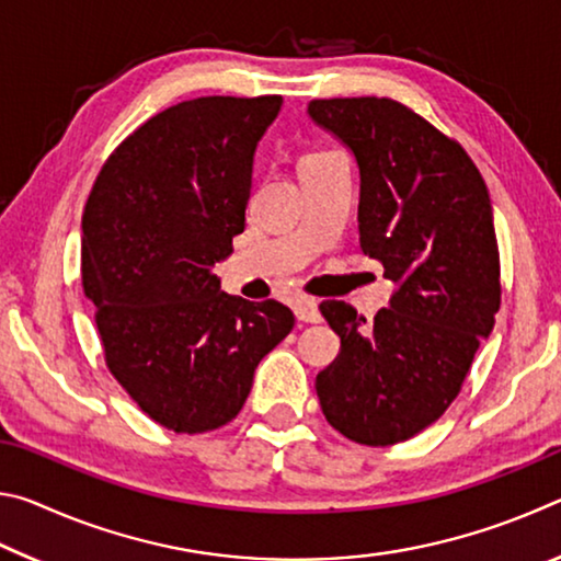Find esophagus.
Instances as JSON below:
<instances>
[{"label": "esophagus", "mask_w": 561, "mask_h": 561, "mask_svg": "<svg viewBox=\"0 0 561 561\" xmlns=\"http://www.w3.org/2000/svg\"><path fill=\"white\" fill-rule=\"evenodd\" d=\"M294 311H297V319L307 321V324H319V321H321L319 307H317L314 299H307V297L297 299V307H294Z\"/></svg>", "instance_id": "34e87169"}]
</instances>
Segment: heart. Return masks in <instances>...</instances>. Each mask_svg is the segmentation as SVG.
<instances>
[{"mask_svg":"<svg viewBox=\"0 0 561 561\" xmlns=\"http://www.w3.org/2000/svg\"><path fill=\"white\" fill-rule=\"evenodd\" d=\"M321 153H327V150H307V153H304V156L299 158V165H301V163H307V160H311V158L321 156Z\"/></svg>","mask_w":561,"mask_h":561,"instance_id":"1","label":"heart"}]
</instances>
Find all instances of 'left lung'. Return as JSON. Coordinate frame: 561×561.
Listing matches in <instances>:
<instances>
[{
  "mask_svg": "<svg viewBox=\"0 0 561 561\" xmlns=\"http://www.w3.org/2000/svg\"><path fill=\"white\" fill-rule=\"evenodd\" d=\"M319 126L354 150L360 250L398 284L368 324L346 301L319 311L341 339L317 376L331 428L396 445L458 398L500 311V250L488 185L458 140L388 96L314 99Z\"/></svg>",
  "mask_w": 561,
  "mask_h": 561,
  "instance_id": "1",
  "label": "left lung"
}]
</instances>
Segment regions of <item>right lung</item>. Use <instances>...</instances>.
<instances>
[{"label": "right lung", "mask_w": 561, "mask_h": 561, "mask_svg": "<svg viewBox=\"0 0 561 561\" xmlns=\"http://www.w3.org/2000/svg\"><path fill=\"white\" fill-rule=\"evenodd\" d=\"M282 96H201L150 116L103 163L83 207L81 279L103 360L150 421L183 435L237 417L284 304L220 289L244 232L257 140Z\"/></svg>", "instance_id": "right-lung-1"}]
</instances>
